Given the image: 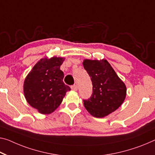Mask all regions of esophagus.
Returning a JSON list of instances; mask_svg holds the SVG:
<instances>
[{
	"mask_svg": "<svg viewBox=\"0 0 155 155\" xmlns=\"http://www.w3.org/2000/svg\"><path fill=\"white\" fill-rule=\"evenodd\" d=\"M71 89L73 90V91H78V86L77 84H74L73 86H71Z\"/></svg>",
	"mask_w": 155,
	"mask_h": 155,
	"instance_id": "1",
	"label": "esophagus"
}]
</instances>
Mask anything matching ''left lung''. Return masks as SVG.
Wrapping results in <instances>:
<instances>
[{
	"mask_svg": "<svg viewBox=\"0 0 155 155\" xmlns=\"http://www.w3.org/2000/svg\"><path fill=\"white\" fill-rule=\"evenodd\" d=\"M83 66L91 78L93 94L84 105L93 116L103 118L116 111L126 96V86L106 59H84Z\"/></svg>",
	"mask_w": 155,
	"mask_h": 155,
	"instance_id": "obj_1",
	"label": "left lung"
}]
</instances>
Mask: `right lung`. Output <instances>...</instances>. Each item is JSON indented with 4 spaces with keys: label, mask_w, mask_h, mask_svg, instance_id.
<instances>
[{
    "label": "right lung",
    "mask_w": 155,
    "mask_h": 155,
    "mask_svg": "<svg viewBox=\"0 0 155 155\" xmlns=\"http://www.w3.org/2000/svg\"><path fill=\"white\" fill-rule=\"evenodd\" d=\"M64 58L41 59L25 78L23 84L26 101L39 113L49 114L60 105L71 88L63 82L60 66Z\"/></svg>",
    "instance_id": "add662e5"
}]
</instances>
